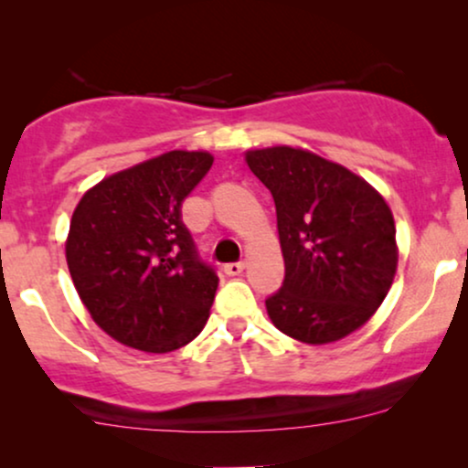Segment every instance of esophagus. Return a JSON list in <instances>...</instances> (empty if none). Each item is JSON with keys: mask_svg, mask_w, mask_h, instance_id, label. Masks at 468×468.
Masks as SVG:
<instances>
[{"mask_svg": "<svg viewBox=\"0 0 468 468\" xmlns=\"http://www.w3.org/2000/svg\"><path fill=\"white\" fill-rule=\"evenodd\" d=\"M241 271H244V261H230V264H224V272H227L229 277H238L241 275Z\"/></svg>", "mask_w": 468, "mask_h": 468, "instance_id": "esophagus-1", "label": "esophagus"}]
</instances>
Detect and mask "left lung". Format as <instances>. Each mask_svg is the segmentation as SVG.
I'll use <instances>...</instances> for the list:
<instances>
[{"mask_svg": "<svg viewBox=\"0 0 468 468\" xmlns=\"http://www.w3.org/2000/svg\"><path fill=\"white\" fill-rule=\"evenodd\" d=\"M246 163L277 208L286 275L266 299L272 324L313 346L358 330L388 297L399 264L388 202L346 166L303 149H257Z\"/></svg>", "mask_w": 468, "mask_h": 468, "instance_id": "left-lung-1", "label": "left lung"}]
</instances>
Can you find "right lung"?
I'll return each mask as SVG.
<instances>
[{
    "label": "right lung",
    "instance_id": "obj_1",
    "mask_svg": "<svg viewBox=\"0 0 468 468\" xmlns=\"http://www.w3.org/2000/svg\"><path fill=\"white\" fill-rule=\"evenodd\" d=\"M211 165L207 152H169L80 197L66 244L69 275L92 319L122 346L178 350L207 324L219 279L182 222V202Z\"/></svg>",
    "mask_w": 468,
    "mask_h": 468
}]
</instances>
